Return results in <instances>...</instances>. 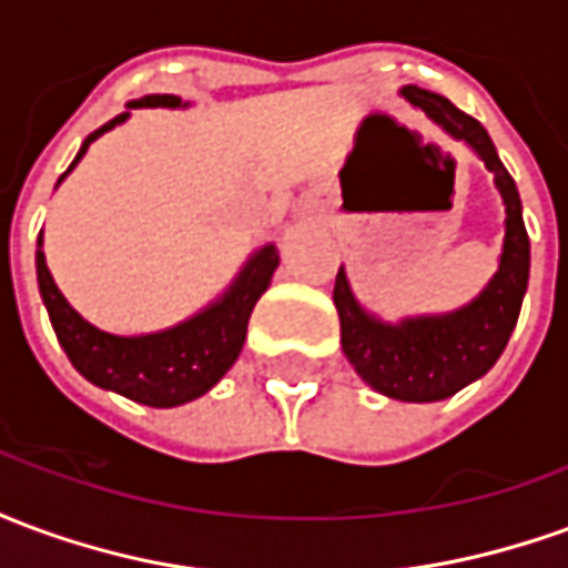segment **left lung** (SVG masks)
I'll return each mask as SVG.
<instances>
[{"label":"left lung","mask_w":568,"mask_h":568,"mask_svg":"<svg viewBox=\"0 0 568 568\" xmlns=\"http://www.w3.org/2000/svg\"><path fill=\"white\" fill-rule=\"evenodd\" d=\"M402 93L450 136L468 142L480 154V161L487 163L489 173L496 175V187L505 203V248L499 273L480 297L456 313L383 325L358 307L346 273L337 271L334 307L341 316L344 353L349 365L362 374V381L398 402H440L484 377L508 344L529 280V236L520 215L517 185L480 121L465 115L440 93L423 91L417 84H407Z\"/></svg>","instance_id":"1"}]
</instances>
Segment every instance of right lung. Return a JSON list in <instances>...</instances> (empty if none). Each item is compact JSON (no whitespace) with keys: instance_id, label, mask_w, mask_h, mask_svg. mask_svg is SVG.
<instances>
[{"instance_id":"add662e5","label":"right lung","mask_w":568,"mask_h":568,"mask_svg":"<svg viewBox=\"0 0 568 568\" xmlns=\"http://www.w3.org/2000/svg\"><path fill=\"white\" fill-rule=\"evenodd\" d=\"M140 105H170V109H175V105H182V100L173 93H151V97L130 103V109H140ZM128 115L130 112H124L100 130H93L75 154V161L69 163V170L84 158V151L97 136H103L105 130L128 121ZM39 246H42V236H39ZM276 264H280L276 246H264L248 258L243 273L224 292L222 301H215L194 320L158 334L118 337V334L93 328L91 322H84L75 310L69 307L67 297L60 295V288L51 280V271L44 264V252L42 248L36 252L39 292H42L57 341L67 349L69 362L93 386L112 389L130 402H140V405L149 407L185 405V402H194L203 393H210L212 386L222 381L243 349L252 307L267 292Z\"/></svg>"}]
</instances>
